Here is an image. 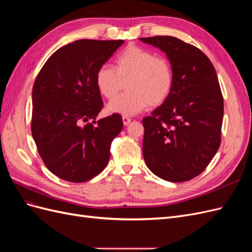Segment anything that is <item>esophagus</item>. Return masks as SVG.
I'll list each match as a JSON object with an SVG mask.
<instances>
[{"label": "esophagus", "instance_id": "obj_1", "mask_svg": "<svg viewBox=\"0 0 252 252\" xmlns=\"http://www.w3.org/2000/svg\"><path fill=\"white\" fill-rule=\"evenodd\" d=\"M122 119H123V124L125 126H127L131 122V119L129 118V117H127V116H123V118H122Z\"/></svg>", "mask_w": 252, "mask_h": 252}]
</instances>
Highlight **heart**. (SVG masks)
<instances>
[{
  "label": "heart",
  "mask_w": 252,
  "mask_h": 252,
  "mask_svg": "<svg viewBox=\"0 0 252 252\" xmlns=\"http://www.w3.org/2000/svg\"><path fill=\"white\" fill-rule=\"evenodd\" d=\"M173 82L170 61L136 45H128L119 53L114 68L103 65L95 73L96 87L107 100L115 97L126 83L127 93L115 97L107 106L109 112L125 116L163 104L171 94Z\"/></svg>",
  "instance_id": "obj_1"
}]
</instances>
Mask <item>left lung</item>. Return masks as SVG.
I'll return each mask as SVG.
<instances>
[{"mask_svg":"<svg viewBox=\"0 0 252 252\" xmlns=\"http://www.w3.org/2000/svg\"><path fill=\"white\" fill-rule=\"evenodd\" d=\"M140 40L164 51L174 74L168 98L143 119L145 163L165 181H189L205 170L220 144L224 102L216 69L203 51L178 37Z\"/></svg>","mask_w":252,"mask_h":252,"instance_id":"1","label":"left lung"}]
</instances>
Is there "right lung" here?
Returning a JSON list of instances; mask_svg holds the SVG:
<instances>
[{
	"label": "right lung",
	"instance_id": "obj_1",
	"mask_svg": "<svg viewBox=\"0 0 252 252\" xmlns=\"http://www.w3.org/2000/svg\"><path fill=\"white\" fill-rule=\"evenodd\" d=\"M123 43L74 41L53 52L37 74L32 132L44 164L60 179L87 182L109 161L123 120L113 113L95 121L103 108L95 73Z\"/></svg>",
	"mask_w": 252,
	"mask_h": 252
}]
</instances>
